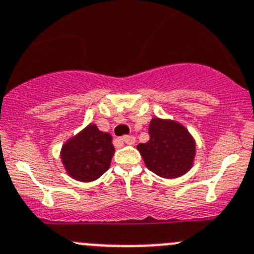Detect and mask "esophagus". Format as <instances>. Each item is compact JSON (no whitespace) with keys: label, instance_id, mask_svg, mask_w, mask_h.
<instances>
[{"label":"esophagus","instance_id":"esophagus-1","mask_svg":"<svg viewBox=\"0 0 254 254\" xmlns=\"http://www.w3.org/2000/svg\"><path fill=\"white\" fill-rule=\"evenodd\" d=\"M122 141L123 143L127 144V145H132V144L135 143V138L132 136V135H125V136H123L122 138Z\"/></svg>","mask_w":254,"mask_h":254}]
</instances>
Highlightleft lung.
Wrapping results in <instances>:
<instances>
[{
    "mask_svg": "<svg viewBox=\"0 0 254 254\" xmlns=\"http://www.w3.org/2000/svg\"><path fill=\"white\" fill-rule=\"evenodd\" d=\"M149 135V141L136 146L149 170L167 179L182 177L190 170L195 158V140L186 127L175 120L153 118Z\"/></svg>",
    "mask_w": 254,
    "mask_h": 254,
    "instance_id": "8db88e82",
    "label": "left lung"
}]
</instances>
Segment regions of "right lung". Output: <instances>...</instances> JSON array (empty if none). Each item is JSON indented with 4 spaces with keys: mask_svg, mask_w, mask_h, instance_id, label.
Returning a JSON list of instances; mask_svg holds the SVG:
<instances>
[{
    "mask_svg": "<svg viewBox=\"0 0 254 254\" xmlns=\"http://www.w3.org/2000/svg\"><path fill=\"white\" fill-rule=\"evenodd\" d=\"M114 151L113 136L89 124L64 144L60 154L67 174L87 183L96 181L110 168Z\"/></svg>",
    "mask_w": 254,
    "mask_h": 254,
    "instance_id": "right-lung-1",
    "label": "right lung"
}]
</instances>
